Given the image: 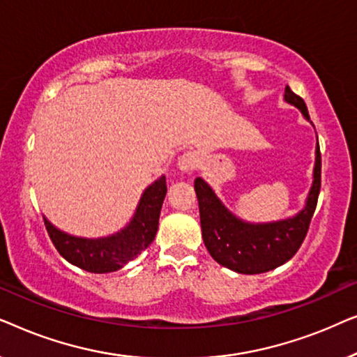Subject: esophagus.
Returning a JSON list of instances; mask_svg holds the SVG:
<instances>
[{"label":"esophagus","instance_id":"34e87169","mask_svg":"<svg viewBox=\"0 0 357 357\" xmlns=\"http://www.w3.org/2000/svg\"><path fill=\"white\" fill-rule=\"evenodd\" d=\"M197 164H198V159H197V155H195L193 153L182 154L178 158V162H177L178 169L182 170V172H192V170L197 167Z\"/></svg>","mask_w":357,"mask_h":357}]
</instances>
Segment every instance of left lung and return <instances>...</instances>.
Wrapping results in <instances>:
<instances>
[{"label": "left lung", "mask_w": 357, "mask_h": 357, "mask_svg": "<svg viewBox=\"0 0 357 357\" xmlns=\"http://www.w3.org/2000/svg\"><path fill=\"white\" fill-rule=\"evenodd\" d=\"M284 100L301 110L309 123L305 102L286 86ZM320 148L317 141L312 187L304 208L294 216L271 222H250L238 218L221 202L202 177L195 180L204 245L219 265L242 275H260L289 261L304 242L320 193Z\"/></svg>", "instance_id": "left-lung-1"}]
</instances>
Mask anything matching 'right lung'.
Masks as SVG:
<instances>
[{
    "instance_id": "add662e5",
    "label": "right lung",
    "mask_w": 357,
    "mask_h": 357,
    "mask_svg": "<svg viewBox=\"0 0 357 357\" xmlns=\"http://www.w3.org/2000/svg\"><path fill=\"white\" fill-rule=\"evenodd\" d=\"M165 193H167L165 175H160L141 195L130 222L123 229L105 237L89 238L71 236L53 226L45 216L43 221L53 245L66 261L96 275L112 273L123 268L154 241Z\"/></svg>"
}]
</instances>
